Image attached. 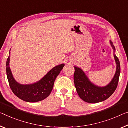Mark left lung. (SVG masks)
<instances>
[{
	"label": "left lung",
	"mask_w": 128,
	"mask_h": 128,
	"mask_svg": "<svg viewBox=\"0 0 128 128\" xmlns=\"http://www.w3.org/2000/svg\"><path fill=\"white\" fill-rule=\"evenodd\" d=\"M110 44L114 52H115V48L111 41ZM114 57L117 64L116 72L112 81L104 87H99L92 83L81 68L74 67V84L78 95L83 101L91 104L100 102L109 98L116 90L120 75L121 68L120 60L115 54H114Z\"/></svg>",
	"instance_id": "8db88e82"
}]
</instances>
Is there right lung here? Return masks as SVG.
<instances>
[{
  "label": "right lung",
  "mask_w": 128,
  "mask_h": 128,
  "mask_svg": "<svg viewBox=\"0 0 128 128\" xmlns=\"http://www.w3.org/2000/svg\"><path fill=\"white\" fill-rule=\"evenodd\" d=\"M10 60V56L7 60L6 72L11 89L19 98L28 102H36L48 97L54 87L56 78L64 66V64H61L54 67L42 79L36 83L22 84L17 82L13 77L9 66Z\"/></svg>",
  "instance_id": "1"
}]
</instances>
